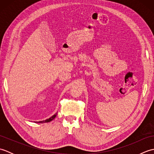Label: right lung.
I'll use <instances>...</instances> for the list:
<instances>
[{
  "label": "right lung",
  "mask_w": 154,
  "mask_h": 154,
  "mask_svg": "<svg viewBox=\"0 0 154 154\" xmlns=\"http://www.w3.org/2000/svg\"><path fill=\"white\" fill-rule=\"evenodd\" d=\"M56 115H57V113H56V114H55L54 115H53V116H52L51 117H50V119H48L45 120H43V121H40V122H39V123H44V122H51V120H53L55 119V116H56Z\"/></svg>",
  "instance_id": "add662e5"
}]
</instances>
